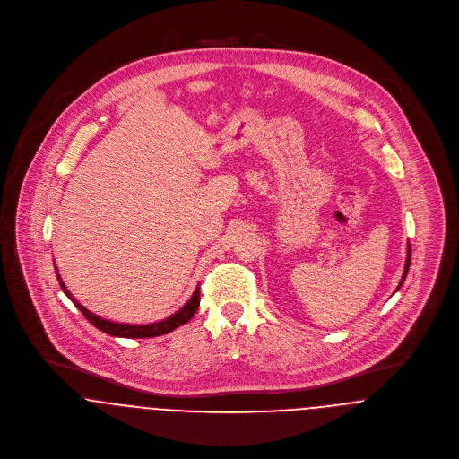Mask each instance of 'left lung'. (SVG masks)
I'll list each match as a JSON object with an SVG mask.
<instances>
[{
	"label": "left lung",
	"mask_w": 459,
	"mask_h": 459,
	"mask_svg": "<svg viewBox=\"0 0 459 459\" xmlns=\"http://www.w3.org/2000/svg\"><path fill=\"white\" fill-rule=\"evenodd\" d=\"M410 256H411V250H410V245H408V252H407V262H405V271H403V276H402V281H400V285H398V289L403 285V281H405V278H407L408 267H410ZM396 289V290H398Z\"/></svg>",
	"instance_id": "8db88e82"
}]
</instances>
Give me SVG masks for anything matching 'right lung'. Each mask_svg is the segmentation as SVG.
<instances>
[{
  "label": "right lung",
  "mask_w": 459,
  "mask_h": 459,
  "mask_svg": "<svg viewBox=\"0 0 459 459\" xmlns=\"http://www.w3.org/2000/svg\"><path fill=\"white\" fill-rule=\"evenodd\" d=\"M56 276H57V281H59V287L63 289V292L68 296V299L74 303V305L79 307V311L103 333L110 334V336H117V338H154V336H161V334H167L170 331H174L176 327L186 324L199 309L201 305V290L199 287L195 289V292L192 294L190 301L186 305L183 306L179 311H176L174 315L167 316L165 320H160V322H154V324H144V325H134V324H117V322H110V320H105L102 316L91 313L90 309H86L81 303H77V299H74V296L66 290L59 273H57V267H56Z\"/></svg>",
  "instance_id": "right-lung-1"
}]
</instances>
